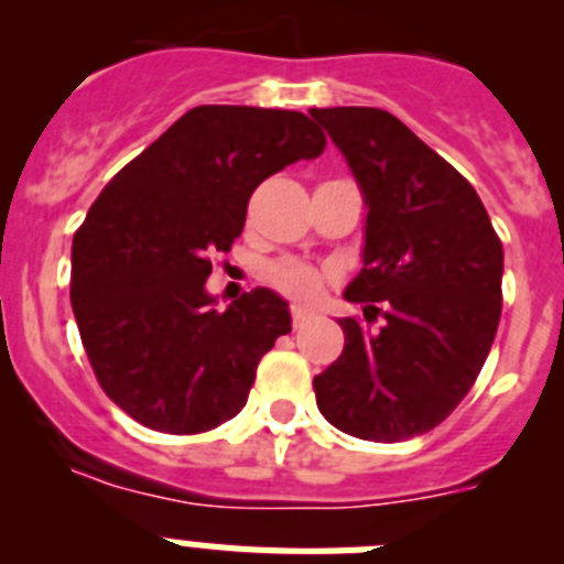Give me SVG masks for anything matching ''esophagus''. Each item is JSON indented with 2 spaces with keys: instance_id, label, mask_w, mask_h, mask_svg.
Masks as SVG:
<instances>
[{
  "instance_id": "obj_1",
  "label": "esophagus",
  "mask_w": 564,
  "mask_h": 564,
  "mask_svg": "<svg viewBox=\"0 0 564 564\" xmlns=\"http://www.w3.org/2000/svg\"><path fill=\"white\" fill-rule=\"evenodd\" d=\"M291 316H293V330H299V327H305V322L311 318V311L302 305H293Z\"/></svg>"
}]
</instances>
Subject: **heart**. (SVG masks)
I'll return each mask as SVG.
<instances>
[{"label": "heart", "mask_w": 564, "mask_h": 564, "mask_svg": "<svg viewBox=\"0 0 564 564\" xmlns=\"http://www.w3.org/2000/svg\"><path fill=\"white\" fill-rule=\"evenodd\" d=\"M273 279H276L279 288H285L288 293L299 299L313 296L322 285V276H318L316 268L302 265V262H282V265L273 268Z\"/></svg>", "instance_id": "1"}]
</instances>
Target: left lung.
Here are the masks:
<instances>
[{
	"mask_svg": "<svg viewBox=\"0 0 564 564\" xmlns=\"http://www.w3.org/2000/svg\"><path fill=\"white\" fill-rule=\"evenodd\" d=\"M361 188L364 268L344 288V350L313 378L318 412L361 441L435 430L480 376L502 311V242L455 166L395 115L313 109Z\"/></svg>",
	"mask_w": 564,
	"mask_h": 564,
	"instance_id": "1",
	"label": "left lung"
}]
</instances>
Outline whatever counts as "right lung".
I'll return each mask as SVG.
<instances>
[{"label": "right lung", "instance_id": "obj_1", "mask_svg": "<svg viewBox=\"0 0 564 564\" xmlns=\"http://www.w3.org/2000/svg\"><path fill=\"white\" fill-rule=\"evenodd\" d=\"M325 143L291 109L194 107L104 186L73 239L69 302L98 383L129 417L197 435L246 406L291 311L268 288L217 311L212 257L242 234L253 188Z\"/></svg>", "mask_w": 564, "mask_h": 564}]
</instances>
